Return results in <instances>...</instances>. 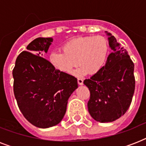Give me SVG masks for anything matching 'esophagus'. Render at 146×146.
<instances>
[{"instance_id":"1","label":"esophagus","mask_w":146,"mask_h":146,"mask_svg":"<svg viewBox=\"0 0 146 146\" xmlns=\"http://www.w3.org/2000/svg\"><path fill=\"white\" fill-rule=\"evenodd\" d=\"M77 82H78V84L80 85V86L83 85V80H82V78H78Z\"/></svg>"}]
</instances>
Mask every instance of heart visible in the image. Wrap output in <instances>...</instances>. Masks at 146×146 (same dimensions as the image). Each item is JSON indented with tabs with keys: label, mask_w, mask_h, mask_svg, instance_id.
Returning a JSON list of instances; mask_svg holds the SVG:
<instances>
[{
	"label": "heart",
	"mask_w": 146,
	"mask_h": 146,
	"mask_svg": "<svg viewBox=\"0 0 146 146\" xmlns=\"http://www.w3.org/2000/svg\"><path fill=\"white\" fill-rule=\"evenodd\" d=\"M63 52L54 50L49 60L60 72L70 73L78 64L81 65L75 72L76 76L89 72L95 74L104 66L109 52L108 40L102 35L79 37L66 42L62 48Z\"/></svg>",
	"instance_id": "b5f03b06"
}]
</instances>
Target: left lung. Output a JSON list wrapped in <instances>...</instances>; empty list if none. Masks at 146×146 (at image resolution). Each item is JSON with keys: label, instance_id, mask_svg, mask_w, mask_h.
Masks as SVG:
<instances>
[{"label": "left lung", "instance_id": "8db88e82", "mask_svg": "<svg viewBox=\"0 0 146 146\" xmlns=\"http://www.w3.org/2000/svg\"><path fill=\"white\" fill-rule=\"evenodd\" d=\"M105 33L109 36L112 52L102 70L83 82L90 91L89 113L100 123L113 122L123 115L131 104L135 90L133 62L115 37Z\"/></svg>", "mask_w": 146, "mask_h": 146}]
</instances>
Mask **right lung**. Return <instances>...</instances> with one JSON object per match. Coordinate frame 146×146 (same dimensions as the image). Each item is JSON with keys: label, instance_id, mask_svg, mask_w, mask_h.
<instances>
[{"label": "right lung", "instance_id": "add662e5", "mask_svg": "<svg viewBox=\"0 0 146 146\" xmlns=\"http://www.w3.org/2000/svg\"><path fill=\"white\" fill-rule=\"evenodd\" d=\"M52 42V38L33 40L17 57L13 70L19 110L29 122L39 128L61 121L69 98L78 88L76 78L60 72L44 58Z\"/></svg>", "mask_w": 146, "mask_h": 146}]
</instances>
